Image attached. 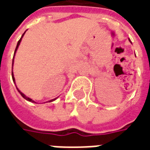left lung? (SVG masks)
<instances>
[{
  "instance_id": "obj_1",
  "label": "left lung",
  "mask_w": 150,
  "mask_h": 150,
  "mask_svg": "<svg viewBox=\"0 0 150 150\" xmlns=\"http://www.w3.org/2000/svg\"><path fill=\"white\" fill-rule=\"evenodd\" d=\"M129 42H130V40H129Z\"/></svg>"
}]
</instances>
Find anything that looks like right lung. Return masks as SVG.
Wrapping results in <instances>:
<instances>
[{
	"label": "right lung",
	"instance_id": "1",
	"mask_svg": "<svg viewBox=\"0 0 150 150\" xmlns=\"http://www.w3.org/2000/svg\"><path fill=\"white\" fill-rule=\"evenodd\" d=\"M25 33H24V34H22V36H21V38H20V40H19V41H18V44H17V46H16V49H15V51H14V54H13V59H14L15 54H16V51H17V50H18V46H19V45H20V42H21V38H23V36H24ZM12 78H13V81L14 82V83H15V79H14V76H13V72H12ZM16 88H17V86H16ZM17 89H18V91H19V93H20V94L21 95V96H22V97L24 98V99H25L26 100L30 101V102H32V103H36V102H35V101L33 100L32 99H30V98L27 97V96H26L25 95L23 94V93H22V92H21V91H20V90H19V89H18V88H17ZM55 100H56V98H55V99H53V100H50L49 102H51V101Z\"/></svg>",
	"mask_w": 150,
	"mask_h": 150
}]
</instances>
